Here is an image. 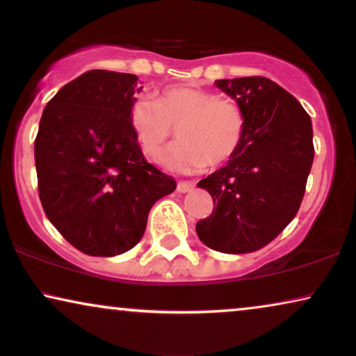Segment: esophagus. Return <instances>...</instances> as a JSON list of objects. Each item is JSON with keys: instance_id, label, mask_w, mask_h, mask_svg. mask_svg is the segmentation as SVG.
<instances>
[{"instance_id": "34e87169", "label": "esophagus", "mask_w": 356, "mask_h": 356, "mask_svg": "<svg viewBox=\"0 0 356 356\" xmlns=\"http://www.w3.org/2000/svg\"><path fill=\"white\" fill-rule=\"evenodd\" d=\"M194 189V183L193 181H179L178 183V191L179 193H189Z\"/></svg>"}]
</instances>
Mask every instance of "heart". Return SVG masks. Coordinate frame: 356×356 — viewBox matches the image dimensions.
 I'll return each instance as SVG.
<instances>
[{"label":"heart","mask_w":356,"mask_h":356,"mask_svg":"<svg viewBox=\"0 0 356 356\" xmlns=\"http://www.w3.org/2000/svg\"><path fill=\"white\" fill-rule=\"evenodd\" d=\"M129 128L143 154L157 160L177 129L179 143L163 163L177 172L220 167L240 149L245 115L233 99L197 87H170L155 100L139 99L129 110Z\"/></svg>","instance_id":"b5f03b06"}]
</instances>
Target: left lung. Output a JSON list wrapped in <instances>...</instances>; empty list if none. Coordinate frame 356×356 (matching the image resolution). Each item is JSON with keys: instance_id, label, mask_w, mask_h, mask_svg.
I'll list each match as a JSON object with an SVG mask.
<instances>
[{"instance_id": "obj_1", "label": "left lung", "mask_w": 356, "mask_h": 356, "mask_svg": "<svg viewBox=\"0 0 356 356\" xmlns=\"http://www.w3.org/2000/svg\"><path fill=\"white\" fill-rule=\"evenodd\" d=\"M245 115L240 149L225 167L197 183L213 199L199 220L211 250L243 254L261 250L293 220L313 165V126L300 102L261 76L216 81Z\"/></svg>"}]
</instances>
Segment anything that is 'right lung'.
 Masks as SVG:
<instances>
[{"instance_id": "add662e5", "label": "right lung", "mask_w": 356, "mask_h": 356, "mask_svg": "<svg viewBox=\"0 0 356 356\" xmlns=\"http://www.w3.org/2000/svg\"><path fill=\"white\" fill-rule=\"evenodd\" d=\"M138 76L92 70L43 110L35 138L38 196L53 227L89 256L134 248L150 207L177 181L149 163L129 128Z\"/></svg>"}]
</instances>
